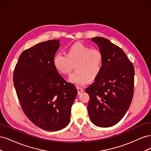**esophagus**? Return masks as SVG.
<instances>
[{
    "instance_id": "esophagus-1",
    "label": "esophagus",
    "mask_w": 151,
    "mask_h": 151,
    "mask_svg": "<svg viewBox=\"0 0 151 151\" xmlns=\"http://www.w3.org/2000/svg\"><path fill=\"white\" fill-rule=\"evenodd\" d=\"M77 90H78V94H80L81 93H83L84 91V89L83 88H81V87H77Z\"/></svg>"
}]
</instances>
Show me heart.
Instances as JSON below:
<instances>
[{
    "label": "heart",
    "mask_w": 151,
    "mask_h": 151,
    "mask_svg": "<svg viewBox=\"0 0 151 151\" xmlns=\"http://www.w3.org/2000/svg\"><path fill=\"white\" fill-rule=\"evenodd\" d=\"M103 53L97 49H91L84 44L76 42L67 48V55L55 53L53 65L58 72L68 74L74 67L76 69L69 76L70 83L84 86L99 76L103 66Z\"/></svg>",
    "instance_id": "obj_1"
}]
</instances>
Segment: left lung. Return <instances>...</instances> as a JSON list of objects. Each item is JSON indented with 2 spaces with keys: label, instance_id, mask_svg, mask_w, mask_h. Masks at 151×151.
Returning <instances> with one entry per match:
<instances>
[{
  "label": "left lung",
  "instance_id": "obj_1",
  "mask_svg": "<svg viewBox=\"0 0 151 151\" xmlns=\"http://www.w3.org/2000/svg\"><path fill=\"white\" fill-rule=\"evenodd\" d=\"M103 55V66L94 82L86 89L89 95L91 121L99 127L116 125L125 116L134 94V67L123 50L103 37L91 38Z\"/></svg>",
  "mask_w": 151,
  "mask_h": 151
}]
</instances>
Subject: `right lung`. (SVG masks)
<instances>
[{"mask_svg": "<svg viewBox=\"0 0 151 151\" xmlns=\"http://www.w3.org/2000/svg\"><path fill=\"white\" fill-rule=\"evenodd\" d=\"M60 40H48L27 49L19 57L13 82L22 110L31 122L47 131L60 130L70 120L77 90L55 67Z\"/></svg>", "mask_w": 151, "mask_h": 151, "instance_id": "obj_1", "label": "right lung"}]
</instances>
